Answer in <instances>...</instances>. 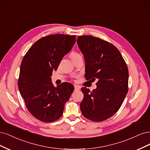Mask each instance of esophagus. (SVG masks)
<instances>
[{
  "instance_id": "34e87169",
  "label": "esophagus",
  "mask_w": 150,
  "mask_h": 150,
  "mask_svg": "<svg viewBox=\"0 0 150 150\" xmlns=\"http://www.w3.org/2000/svg\"><path fill=\"white\" fill-rule=\"evenodd\" d=\"M74 88H75V90H80V88L79 87V86L78 85H75L74 86Z\"/></svg>"
}]
</instances>
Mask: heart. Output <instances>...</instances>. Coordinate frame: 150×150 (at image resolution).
<instances>
[{"label":"heart","instance_id":"b5f03b06","mask_svg":"<svg viewBox=\"0 0 150 150\" xmlns=\"http://www.w3.org/2000/svg\"><path fill=\"white\" fill-rule=\"evenodd\" d=\"M80 55L78 53H76V52H72L71 54V57H76V56H79Z\"/></svg>","mask_w":150,"mask_h":150}]
</instances>
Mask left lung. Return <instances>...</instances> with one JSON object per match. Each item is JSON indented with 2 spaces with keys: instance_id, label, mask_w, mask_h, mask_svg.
Segmentation results:
<instances>
[{
  "instance_id": "left-lung-1",
  "label": "left lung",
  "mask_w": 150,
  "mask_h": 150,
  "mask_svg": "<svg viewBox=\"0 0 150 150\" xmlns=\"http://www.w3.org/2000/svg\"><path fill=\"white\" fill-rule=\"evenodd\" d=\"M76 39L86 62V80L98 79L96 88L81 90L83 99L80 104L82 115L93 122H102L117 113L128 91V70L117 47L91 35Z\"/></svg>"
}]
</instances>
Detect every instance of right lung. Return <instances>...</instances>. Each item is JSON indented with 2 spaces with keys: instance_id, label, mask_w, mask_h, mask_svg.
Returning a JSON list of instances; mask_svg holds the SVG:
<instances>
[{
  "instance_id": "right-lung-1",
  "label": "right lung",
  "mask_w": 150,
  "mask_h": 150,
  "mask_svg": "<svg viewBox=\"0 0 150 150\" xmlns=\"http://www.w3.org/2000/svg\"><path fill=\"white\" fill-rule=\"evenodd\" d=\"M75 41V35L53 34L43 37L33 43L23 58L18 89L28 112L42 122L49 123L59 120L65 103L73 93V85L65 82L55 87L50 76Z\"/></svg>"
}]
</instances>
